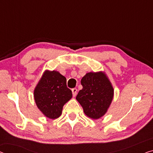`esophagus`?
<instances>
[{
    "instance_id": "obj_1",
    "label": "esophagus",
    "mask_w": 153,
    "mask_h": 153,
    "mask_svg": "<svg viewBox=\"0 0 153 153\" xmlns=\"http://www.w3.org/2000/svg\"><path fill=\"white\" fill-rule=\"evenodd\" d=\"M71 91H72V93H73V96L76 97V95H77V88H73Z\"/></svg>"
}]
</instances>
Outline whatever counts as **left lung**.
Returning <instances> with one entry per match:
<instances>
[{
	"mask_svg": "<svg viewBox=\"0 0 153 153\" xmlns=\"http://www.w3.org/2000/svg\"><path fill=\"white\" fill-rule=\"evenodd\" d=\"M82 89L76 96L87 117L97 120L106 113L113 101L114 89L105 72L87 73L81 79Z\"/></svg>",
	"mask_w": 153,
	"mask_h": 153,
	"instance_id": "obj_1",
	"label": "left lung"
}]
</instances>
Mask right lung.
<instances>
[{"instance_id":"obj_1","label":"right lung","mask_w":153,"mask_h":153,"mask_svg":"<svg viewBox=\"0 0 153 153\" xmlns=\"http://www.w3.org/2000/svg\"><path fill=\"white\" fill-rule=\"evenodd\" d=\"M36 106L49 119L58 118L63 106L71 99L72 92L67 79L57 71L45 70L33 91Z\"/></svg>"}]
</instances>
